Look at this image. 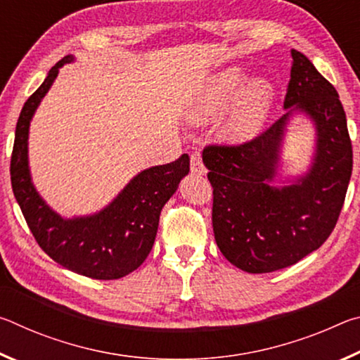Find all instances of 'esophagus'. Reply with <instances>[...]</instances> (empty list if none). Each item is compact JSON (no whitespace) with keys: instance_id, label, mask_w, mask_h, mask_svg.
<instances>
[{"instance_id":"34e87169","label":"esophagus","mask_w":360,"mask_h":360,"mask_svg":"<svg viewBox=\"0 0 360 360\" xmlns=\"http://www.w3.org/2000/svg\"><path fill=\"white\" fill-rule=\"evenodd\" d=\"M191 169H192V173L197 176L206 174V168L202 162V157H200V154H197V152L191 155Z\"/></svg>"}]
</instances>
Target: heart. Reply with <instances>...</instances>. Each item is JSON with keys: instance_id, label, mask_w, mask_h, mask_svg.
I'll return each instance as SVG.
<instances>
[{"instance_id": "b5f03b06", "label": "heart", "mask_w": 360, "mask_h": 360, "mask_svg": "<svg viewBox=\"0 0 360 360\" xmlns=\"http://www.w3.org/2000/svg\"><path fill=\"white\" fill-rule=\"evenodd\" d=\"M246 72L240 66L217 71L206 81L184 108V119L206 124L230 106L219 127V136L229 144H243L259 135L270 117L275 103V85L255 76L245 82Z\"/></svg>"}]
</instances>
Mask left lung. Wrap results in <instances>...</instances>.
Listing matches in <instances>:
<instances>
[{
	"label": "left lung",
	"mask_w": 360,
	"mask_h": 360,
	"mask_svg": "<svg viewBox=\"0 0 360 360\" xmlns=\"http://www.w3.org/2000/svg\"><path fill=\"white\" fill-rule=\"evenodd\" d=\"M292 58L283 117L251 143L203 150L214 188L216 243L248 273L281 270L319 249L338 221L351 179L352 148L337 90L303 53L292 51ZM295 118L309 119L314 150L309 168L290 175L282 150Z\"/></svg>",
	"instance_id": "8db88e82"
}]
</instances>
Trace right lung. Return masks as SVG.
Listing matches in <instances>:
<instances>
[{
  "label": "right lung",
  "instance_id": "right-lung-1",
  "mask_svg": "<svg viewBox=\"0 0 360 360\" xmlns=\"http://www.w3.org/2000/svg\"><path fill=\"white\" fill-rule=\"evenodd\" d=\"M76 62L66 56L52 66L41 87L22 108L11 158V182L23 217L49 257L77 275L92 279H119L135 271L154 246L160 211L191 169L181 155L168 165L146 168L92 214L66 217L49 205L36 188L28 158L30 125L58 71Z\"/></svg>",
  "mask_w": 360,
  "mask_h": 360
}]
</instances>
